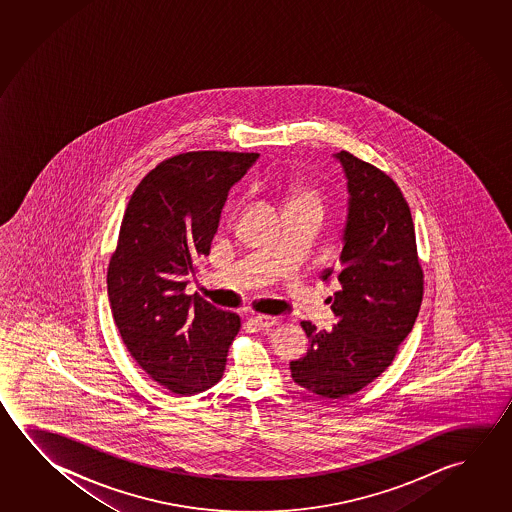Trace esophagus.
I'll return each instance as SVG.
<instances>
[{"mask_svg": "<svg viewBox=\"0 0 512 512\" xmlns=\"http://www.w3.org/2000/svg\"><path fill=\"white\" fill-rule=\"evenodd\" d=\"M250 321L257 328H271L275 327L278 323V319L275 316H252Z\"/></svg>", "mask_w": 512, "mask_h": 512, "instance_id": "34e87169", "label": "esophagus"}]
</instances>
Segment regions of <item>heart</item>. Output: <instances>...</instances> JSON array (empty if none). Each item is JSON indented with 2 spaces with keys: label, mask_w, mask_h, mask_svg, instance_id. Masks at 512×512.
<instances>
[{
  "label": "heart",
  "mask_w": 512,
  "mask_h": 512,
  "mask_svg": "<svg viewBox=\"0 0 512 512\" xmlns=\"http://www.w3.org/2000/svg\"><path fill=\"white\" fill-rule=\"evenodd\" d=\"M285 207H321V194L314 185L294 182L289 187Z\"/></svg>",
  "instance_id": "b5f03b06"
}]
</instances>
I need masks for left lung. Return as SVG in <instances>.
<instances>
[{"label": "left lung", "instance_id": "8db88e82", "mask_svg": "<svg viewBox=\"0 0 512 512\" xmlns=\"http://www.w3.org/2000/svg\"><path fill=\"white\" fill-rule=\"evenodd\" d=\"M348 180V218L330 332L302 321L310 348L289 364L298 386L323 398L361 391L393 362L423 300V269L409 203L384 171L348 151L334 155ZM334 269H325L323 280Z\"/></svg>", "mask_w": 512, "mask_h": 512}]
</instances>
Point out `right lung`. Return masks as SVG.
<instances>
[{
    "mask_svg": "<svg viewBox=\"0 0 512 512\" xmlns=\"http://www.w3.org/2000/svg\"><path fill=\"white\" fill-rule=\"evenodd\" d=\"M257 159L180 153L151 169L126 205L107 273L110 309L130 355L171 393H202L223 377L241 318L185 285L210 253L230 187Z\"/></svg>",
    "mask_w": 512,
    "mask_h": 512,
    "instance_id": "add662e5",
    "label": "right lung"
}]
</instances>
